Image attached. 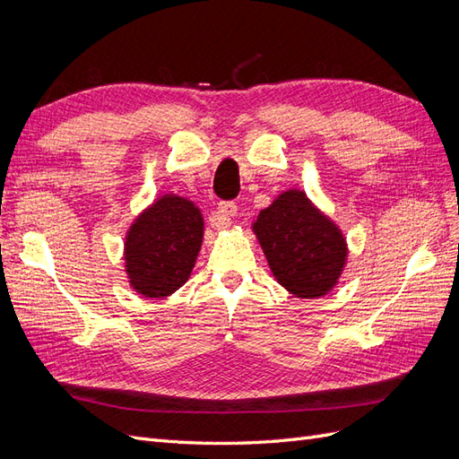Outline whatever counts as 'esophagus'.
<instances>
[{"instance_id":"1","label":"esophagus","mask_w":459,"mask_h":459,"mask_svg":"<svg viewBox=\"0 0 459 459\" xmlns=\"http://www.w3.org/2000/svg\"><path fill=\"white\" fill-rule=\"evenodd\" d=\"M238 214V204L233 201L228 203H220L218 204V216L214 220V226L216 230H226L231 226V216Z\"/></svg>"}]
</instances>
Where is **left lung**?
I'll return each mask as SVG.
<instances>
[{
	"label": "left lung",
	"mask_w": 459,
	"mask_h": 459,
	"mask_svg": "<svg viewBox=\"0 0 459 459\" xmlns=\"http://www.w3.org/2000/svg\"><path fill=\"white\" fill-rule=\"evenodd\" d=\"M253 231L275 281L297 299L327 295L341 280L349 245L302 189H287L258 212Z\"/></svg>",
	"instance_id": "obj_1"
}]
</instances>
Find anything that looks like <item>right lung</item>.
I'll list each match as a JSON object with an SVG mask.
<instances>
[{"instance_id":"obj_1","label":"right lung","mask_w":459,"mask_h":459,"mask_svg":"<svg viewBox=\"0 0 459 459\" xmlns=\"http://www.w3.org/2000/svg\"><path fill=\"white\" fill-rule=\"evenodd\" d=\"M204 235L201 208L166 193L135 216L124 238V272L137 295L164 299L182 287L195 266Z\"/></svg>"}]
</instances>
